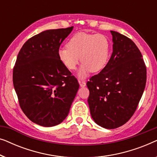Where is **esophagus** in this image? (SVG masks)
<instances>
[{"mask_svg": "<svg viewBox=\"0 0 157 157\" xmlns=\"http://www.w3.org/2000/svg\"><path fill=\"white\" fill-rule=\"evenodd\" d=\"M78 83H79V85H80L81 87H84V86H86V82H85L84 81L78 80Z\"/></svg>", "mask_w": 157, "mask_h": 157, "instance_id": "34e87169", "label": "esophagus"}]
</instances>
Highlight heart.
<instances>
[{"mask_svg":"<svg viewBox=\"0 0 157 157\" xmlns=\"http://www.w3.org/2000/svg\"><path fill=\"white\" fill-rule=\"evenodd\" d=\"M110 40L105 35L80 32L70 38L67 47L58 51V56L68 70H75L79 61L82 63L78 76L85 78L89 73L99 72L109 61ZM80 59H79V58Z\"/></svg>","mask_w":157,"mask_h":157,"instance_id":"1","label":"heart"}]
</instances>
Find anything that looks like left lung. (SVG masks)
Segmentation results:
<instances>
[{"instance_id":"8db88e82","label":"left lung","mask_w":157,"mask_h":157,"mask_svg":"<svg viewBox=\"0 0 157 157\" xmlns=\"http://www.w3.org/2000/svg\"><path fill=\"white\" fill-rule=\"evenodd\" d=\"M113 52L106 66L86 83L88 103L98 125L113 129L134 114L144 91L147 68L142 55L130 38L111 31Z\"/></svg>"}]
</instances>
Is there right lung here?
<instances>
[{
	"label": "right lung",
	"mask_w": 157,
	"mask_h": 157,
	"mask_svg": "<svg viewBox=\"0 0 157 157\" xmlns=\"http://www.w3.org/2000/svg\"><path fill=\"white\" fill-rule=\"evenodd\" d=\"M73 26L43 31L29 38L19 51L13 82L25 116L42 126L61 124L79 88L77 79L58 56Z\"/></svg>",
	"instance_id": "1"
}]
</instances>
